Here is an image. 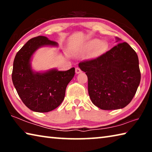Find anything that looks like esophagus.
Returning <instances> with one entry per match:
<instances>
[{"label":"esophagus","mask_w":152,"mask_h":152,"mask_svg":"<svg viewBox=\"0 0 152 152\" xmlns=\"http://www.w3.org/2000/svg\"><path fill=\"white\" fill-rule=\"evenodd\" d=\"M82 72V70L80 69L79 68H76V74H79V73H81Z\"/></svg>","instance_id":"obj_1"}]
</instances>
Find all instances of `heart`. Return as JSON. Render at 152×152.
Listing matches in <instances>:
<instances>
[{
	"instance_id": "heart-1",
	"label": "heart",
	"mask_w": 152,
	"mask_h": 152,
	"mask_svg": "<svg viewBox=\"0 0 152 152\" xmlns=\"http://www.w3.org/2000/svg\"><path fill=\"white\" fill-rule=\"evenodd\" d=\"M89 45H91V46L96 45L98 48L101 49L103 48L104 44L102 42H99V39H93L89 42Z\"/></svg>"
}]
</instances>
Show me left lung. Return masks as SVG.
<instances>
[{"mask_svg":"<svg viewBox=\"0 0 152 152\" xmlns=\"http://www.w3.org/2000/svg\"><path fill=\"white\" fill-rule=\"evenodd\" d=\"M78 66L88 77L92 103L102 110L124 108L132 101L140 85L138 56L126 42L117 43L96 58L81 61Z\"/></svg>","mask_w":152,"mask_h":152,"instance_id":"8db88e82","label":"left lung"}]
</instances>
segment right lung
<instances>
[{"label": "right lung", "instance_id": "obj_1", "mask_svg": "<svg viewBox=\"0 0 152 152\" xmlns=\"http://www.w3.org/2000/svg\"><path fill=\"white\" fill-rule=\"evenodd\" d=\"M58 43L45 36L29 39L15 56L12 80L20 99L33 111L47 113L57 108L64 99L66 86L75 74V68L67 71L53 69L45 72L32 70L31 59L36 50Z\"/></svg>", "mask_w": 152, "mask_h": 152}]
</instances>
